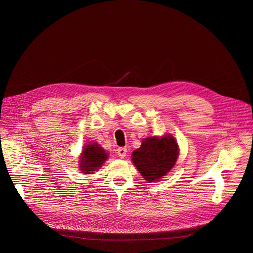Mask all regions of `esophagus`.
<instances>
[{
  "label": "esophagus",
  "mask_w": 253,
  "mask_h": 253,
  "mask_svg": "<svg viewBox=\"0 0 253 253\" xmlns=\"http://www.w3.org/2000/svg\"><path fill=\"white\" fill-rule=\"evenodd\" d=\"M126 152H127L126 148H118L117 149V154L120 158H125L126 155Z\"/></svg>",
  "instance_id": "obj_1"
}]
</instances>
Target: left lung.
<instances>
[{
  "label": "left lung",
  "instance_id": "left-lung-1",
  "mask_svg": "<svg viewBox=\"0 0 253 253\" xmlns=\"http://www.w3.org/2000/svg\"><path fill=\"white\" fill-rule=\"evenodd\" d=\"M179 149L172 135L148 137L132 154L136 169L148 182L157 181L174 167Z\"/></svg>",
  "mask_w": 253,
  "mask_h": 253
}]
</instances>
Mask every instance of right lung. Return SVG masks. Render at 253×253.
Returning a JSON list of instances; mask_svg holds the SVG:
<instances>
[{
  "label": "right lung",
  "instance_id": "add662e5",
  "mask_svg": "<svg viewBox=\"0 0 253 253\" xmlns=\"http://www.w3.org/2000/svg\"><path fill=\"white\" fill-rule=\"evenodd\" d=\"M109 154L97 142L84 145L80 156V170L83 174H91L105 163Z\"/></svg>",
  "mask_w": 253,
  "mask_h": 253
}]
</instances>
